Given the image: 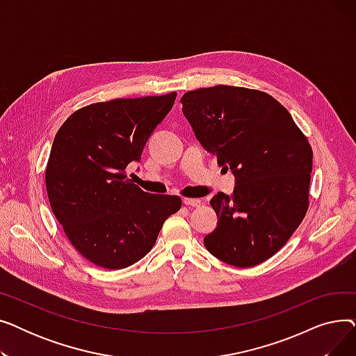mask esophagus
I'll use <instances>...</instances> for the list:
<instances>
[{
	"label": "esophagus",
	"mask_w": 356,
	"mask_h": 356,
	"mask_svg": "<svg viewBox=\"0 0 356 356\" xmlns=\"http://www.w3.org/2000/svg\"><path fill=\"white\" fill-rule=\"evenodd\" d=\"M183 203L186 204V207H193V208H199L203 202H202L200 199H189V197H184V199H183Z\"/></svg>",
	"instance_id": "obj_1"
}]
</instances>
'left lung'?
Masks as SVG:
<instances>
[{"label":"left lung","instance_id":"obj_1","mask_svg":"<svg viewBox=\"0 0 356 356\" xmlns=\"http://www.w3.org/2000/svg\"><path fill=\"white\" fill-rule=\"evenodd\" d=\"M181 111L218 164L235 177L232 196L216 193L218 215L207 250L235 267L273 257L309 207L313 153L289 111L268 93L218 85L186 92Z\"/></svg>","mask_w":356,"mask_h":356}]
</instances>
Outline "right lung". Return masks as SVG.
I'll return each mask as SVG.
<instances>
[{
    "mask_svg": "<svg viewBox=\"0 0 356 356\" xmlns=\"http://www.w3.org/2000/svg\"><path fill=\"white\" fill-rule=\"evenodd\" d=\"M176 95L92 104L73 112L56 134L46 168L49 202L90 263L109 270L136 264L180 209L179 196L147 193L125 176Z\"/></svg>",
    "mask_w": 356,
    "mask_h": 356,
    "instance_id": "right-lung-1",
    "label": "right lung"
}]
</instances>
